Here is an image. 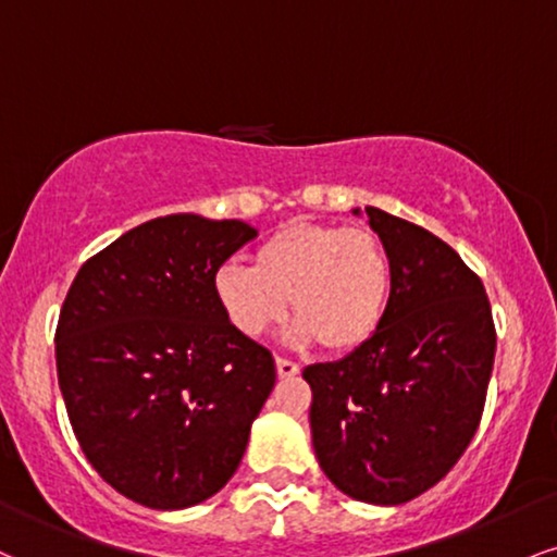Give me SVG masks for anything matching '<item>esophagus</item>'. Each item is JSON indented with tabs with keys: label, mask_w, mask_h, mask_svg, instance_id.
I'll list each match as a JSON object with an SVG mask.
<instances>
[{
	"label": "esophagus",
	"mask_w": 557,
	"mask_h": 557,
	"mask_svg": "<svg viewBox=\"0 0 557 557\" xmlns=\"http://www.w3.org/2000/svg\"><path fill=\"white\" fill-rule=\"evenodd\" d=\"M300 373V366L293 363V360H285V358H277V376L280 379H293Z\"/></svg>",
	"instance_id": "esophagus-1"
}]
</instances>
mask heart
Instances as JSON below:
<instances>
[{
	"label": "heart",
	"mask_w": 557,
	"mask_h": 557,
	"mask_svg": "<svg viewBox=\"0 0 557 557\" xmlns=\"http://www.w3.org/2000/svg\"><path fill=\"white\" fill-rule=\"evenodd\" d=\"M392 296V264L376 233L293 220L253 251V267L227 261L214 274L225 319L249 339L264 337L287 313L296 345L332 352L363 347L379 332Z\"/></svg>",
	"instance_id": "obj_1"
}]
</instances>
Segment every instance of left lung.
Segmentation results:
<instances>
[{"mask_svg": "<svg viewBox=\"0 0 557 557\" xmlns=\"http://www.w3.org/2000/svg\"><path fill=\"white\" fill-rule=\"evenodd\" d=\"M366 214L392 264L379 332L334 363L304 371L311 441L332 485L399 506L457 465L478 431L495 358L485 287L444 240L376 207Z\"/></svg>", "mask_w": 557, "mask_h": 557, "instance_id": "obj_1", "label": "left lung"}]
</instances>
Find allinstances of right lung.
<instances>
[{
  "label": "right lung",
  "mask_w": 557,
  "mask_h": 557,
  "mask_svg": "<svg viewBox=\"0 0 557 557\" xmlns=\"http://www.w3.org/2000/svg\"><path fill=\"white\" fill-rule=\"evenodd\" d=\"M257 227L169 214L79 267L57 326L59 388L87 461L158 511L212 498L238 470L274 358L225 319L214 274Z\"/></svg>",
  "instance_id": "obj_1"
}]
</instances>
